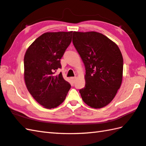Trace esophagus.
Segmentation results:
<instances>
[{"label": "esophagus", "instance_id": "esophagus-1", "mask_svg": "<svg viewBox=\"0 0 146 146\" xmlns=\"http://www.w3.org/2000/svg\"><path fill=\"white\" fill-rule=\"evenodd\" d=\"M76 79V77H73V78H71V80H72V82H73V83L75 82Z\"/></svg>", "mask_w": 146, "mask_h": 146}]
</instances>
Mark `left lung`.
<instances>
[{
  "mask_svg": "<svg viewBox=\"0 0 146 146\" xmlns=\"http://www.w3.org/2000/svg\"><path fill=\"white\" fill-rule=\"evenodd\" d=\"M72 42L86 69L84 102L100 109L113 100L121 85L123 58L116 43L97 32H74Z\"/></svg>",
  "mask_w": 146,
  "mask_h": 146,
  "instance_id": "left-lung-1",
  "label": "left lung"
}]
</instances>
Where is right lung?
Listing matches in <instances>:
<instances>
[{
  "instance_id": "1",
  "label": "right lung",
  "mask_w": 146,
  "mask_h": 146,
  "mask_svg": "<svg viewBox=\"0 0 146 146\" xmlns=\"http://www.w3.org/2000/svg\"><path fill=\"white\" fill-rule=\"evenodd\" d=\"M72 31L46 32L27 49L24 56V79L27 88L40 105L53 109L65 100L70 88L62 73L60 59L72 41Z\"/></svg>"
}]
</instances>
